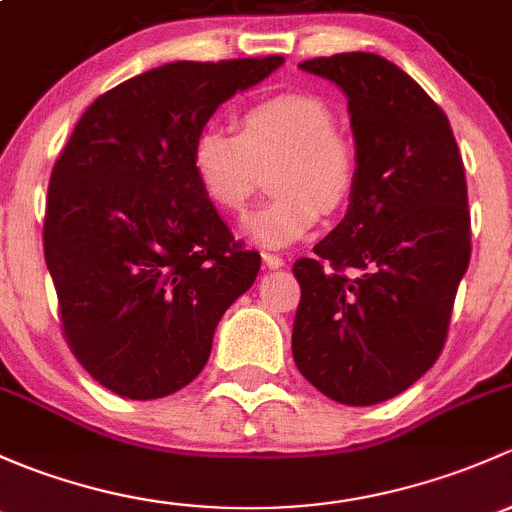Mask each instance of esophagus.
I'll return each mask as SVG.
<instances>
[{
	"mask_svg": "<svg viewBox=\"0 0 512 512\" xmlns=\"http://www.w3.org/2000/svg\"><path fill=\"white\" fill-rule=\"evenodd\" d=\"M263 258V266L268 268V271H278V268L283 266V258L278 254H261Z\"/></svg>",
	"mask_w": 512,
	"mask_h": 512,
	"instance_id": "34e87169",
	"label": "esophagus"
}]
</instances>
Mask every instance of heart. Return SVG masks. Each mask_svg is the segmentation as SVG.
Here are the masks:
<instances>
[{"label": "heart", "instance_id": "obj_1", "mask_svg": "<svg viewBox=\"0 0 512 512\" xmlns=\"http://www.w3.org/2000/svg\"><path fill=\"white\" fill-rule=\"evenodd\" d=\"M192 170L212 204L231 214L244 212L261 182V167L271 170L278 192L244 221L249 239L266 249H286L303 239L320 212L350 197L357 157L335 130V113L315 93H278L251 103L241 113L239 130L207 125L192 140Z\"/></svg>", "mask_w": 512, "mask_h": 512}]
</instances>
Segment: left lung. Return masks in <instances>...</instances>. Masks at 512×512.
<instances>
[{"instance_id":"obj_1","label":"left lung","mask_w":512,"mask_h":512,"mask_svg":"<svg viewBox=\"0 0 512 512\" xmlns=\"http://www.w3.org/2000/svg\"><path fill=\"white\" fill-rule=\"evenodd\" d=\"M300 68L347 96L357 177L345 219L293 263V360L325 397L370 407L439 360L471 261L466 175L446 113L392 61L352 51Z\"/></svg>"}]
</instances>
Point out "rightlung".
I'll list each match as a JSON object with an SVG mask.
<instances>
[{
    "label": "right lung",
    "mask_w": 512,
    "mask_h": 512,
    "mask_svg": "<svg viewBox=\"0 0 512 512\" xmlns=\"http://www.w3.org/2000/svg\"><path fill=\"white\" fill-rule=\"evenodd\" d=\"M283 56L175 61L103 93L56 160L44 219L63 335L96 382L160 399L204 370L221 315L261 256L199 187L192 140Z\"/></svg>",
    "instance_id": "add662e5"
}]
</instances>
